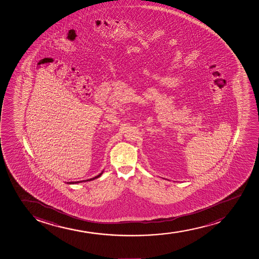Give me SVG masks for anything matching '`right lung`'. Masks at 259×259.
<instances>
[{"label": "right lung", "mask_w": 259, "mask_h": 259, "mask_svg": "<svg viewBox=\"0 0 259 259\" xmlns=\"http://www.w3.org/2000/svg\"><path fill=\"white\" fill-rule=\"evenodd\" d=\"M102 174L103 172H101L100 175H98V176H96V177H94V178L89 179V180H87V181H93V180H95V179H98V177H100L101 176H102ZM82 181H74V182H67L68 184H76V183H79V182H82Z\"/></svg>", "instance_id": "add662e5"}]
</instances>
